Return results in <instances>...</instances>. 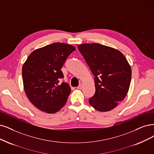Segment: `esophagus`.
Masks as SVG:
<instances>
[{"mask_svg": "<svg viewBox=\"0 0 154 154\" xmlns=\"http://www.w3.org/2000/svg\"><path fill=\"white\" fill-rule=\"evenodd\" d=\"M83 86H84V84H82V83H81L80 84H79V86L77 88V89H82V88H83Z\"/></svg>", "mask_w": 154, "mask_h": 154, "instance_id": "obj_1", "label": "esophagus"}]
</instances>
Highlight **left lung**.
<instances>
[{
  "mask_svg": "<svg viewBox=\"0 0 154 154\" xmlns=\"http://www.w3.org/2000/svg\"><path fill=\"white\" fill-rule=\"evenodd\" d=\"M94 76V95L89 103L99 112L116 107L128 92L131 68L126 57L116 49L98 43L77 45Z\"/></svg>",
  "mask_w": 154,
  "mask_h": 154,
  "instance_id": "8db88e82",
  "label": "left lung"
}]
</instances>
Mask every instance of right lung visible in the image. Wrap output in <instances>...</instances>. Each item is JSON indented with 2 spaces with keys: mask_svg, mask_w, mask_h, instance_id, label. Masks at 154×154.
Masks as SVG:
<instances>
[{
  "mask_svg": "<svg viewBox=\"0 0 154 154\" xmlns=\"http://www.w3.org/2000/svg\"><path fill=\"white\" fill-rule=\"evenodd\" d=\"M75 48L56 42L33 51L22 67L23 87L28 98L37 109L47 113L59 111L71 92L68 84L61 82V69Z\"/></svg>",
  "mask_w": 154,
  "mask_h": 154,
  "instance_id": "obj_1",
  "label": "right lung"
}]
</instances>
